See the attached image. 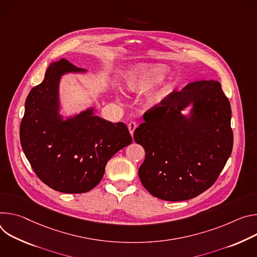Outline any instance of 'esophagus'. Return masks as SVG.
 <instances>
[{"label":"esophagus","mask_w":257,"mask_h":257,"mask_svg":"<svg viewBox=\"0 0 257 257\" xmlns=\"http://www.w3.org/2000/svg\"><path fill=\"white\" fill-rule=\"evenodd\" d=\"M137 126H138V124H137V122H135V121H132V122L128 123L127 127H128V131H130V134H131L132 136L134 135V132H135V130L137 128Z\"/></svg>","instance_id":"esophagus-1"}]
</instances>
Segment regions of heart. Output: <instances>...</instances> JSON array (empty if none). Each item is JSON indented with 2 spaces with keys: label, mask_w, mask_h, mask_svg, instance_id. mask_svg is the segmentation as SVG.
Segmentation results:
<instances>
[{
  "label": "heart",
  "mask_w": 257,
  "mask_h": 257,
  "mask_svg": "<svg viewBox=\"0 0 257 257\" xmlns=\"http://www.w3.org/2000/svg\"><path fill=\"white\" fill-rule=\"evenodd\" d=\"M163 67L155 63H138L122 72L123 87L128 93L141 94L150 89L160 80ZM163 87L153 88L145 94L144 103L152 107L160 103L163 98Z\"/></svg>",
  "instance_id": "b5f03b06"
}]
</instances>
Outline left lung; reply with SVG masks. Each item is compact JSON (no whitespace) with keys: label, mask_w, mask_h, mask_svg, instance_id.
I'll return each mask as SVG.
<instances>
[{"label":"left lung","mask_w":257,"mask_h":257,"mask_svg":"<svg viewBox=\"0 0 257 257\" xmlns=\"http://www.w3.org/2000/svg\"><path fill=\"white\" fill-rule=\"evenodd\" d=\"M160 104L134 133L146 154L139 177L162 200H189L214 184L232 153L231 105L215 80L191 82Z\"/></svg>","instance_id":"8db88e82"}]
</instances>
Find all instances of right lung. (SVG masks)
I'll list each match as a JSON object with an SVG mask.
<instances>
[{"mask_svg": "<svg viewBox=\"0 0 257 257\" xmlns=\"http://www.w3.org/2000/svg\"><path fill=\"white\" fill-rule=\"evenodd\" d=\"M87 72L64 58L51 63L44 80L28 94L20 124L21 147L35 173L61 193L92 190L107 161L133 142L123 122L99 117L94 106L69 116L60 113L62 76Z\"/></svg>", "mask_w": 257, "mask_h": 257, "instance_id": "right-lung-1", "label": "right lung"}]
</instances>
